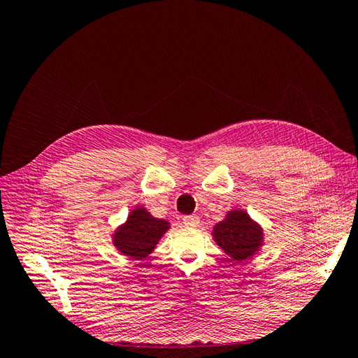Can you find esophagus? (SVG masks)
Listing matches in <instances>:
<instances>
[{"label":"esophagus","instance_id":"esophagus-1","mask_svg":"<svg viewBox=\"0 0 358 358\" xmlns=\"http://www.w3.org/2000/svg\"><path fill=\"white\" fill-rule=\"evenodd\" d=\"M184 225L185 227H197V225H199V217H197V216H185L184 217Z\"/></svg>","mask_w":358,"mask_h":358}]
</instances>
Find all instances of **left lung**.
I'll return each mask as SVG.
<instances>
[{
  "instance_id": "left-lung-1",
  "label": "left lung",
  "mask_w": 358,
  "mask_h": 358,
  "mask_svg": "<svg viewBox=\"0 0 358 358\" xmlns=\"http://www.w3.org/2000/svg\"><path fill=\"white\" fill-rule=\"evenodd\" d=\"M213 239L236 262L252 257L264 245V229L243 210H233L214 225Z\"/></svg>"
}]
</instances>
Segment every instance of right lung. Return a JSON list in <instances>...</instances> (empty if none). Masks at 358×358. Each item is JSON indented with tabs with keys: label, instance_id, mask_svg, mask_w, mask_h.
<instances>
[{
	"label": "right lung",
	"instance_id": "1",
	"mask_svg": "<svg viewBox=\"0 0 358 358\" xmlns=\"http://www.w3.org/2000/svg\"><path fill=\"white\" fill-rule=\"evenodd\" d=\"M170 228V222L153 217L144 206H136L125 224L116 228L112 239L119 252L134 260L145 259Z\"/></svg>",
	"mask_w": 358,
	"mask_h": 358
}]
</instances>
